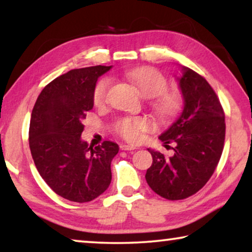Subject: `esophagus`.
<instances>
[{
  "label": "esophagus",
  "mask_w": 252,
  "mask_h": 252,
  "mask_svg": "<svg viewBox=\"0 0 252 252\" xmlns=\"http://www.w3.org/2000/svg\"><path fill=\"white\" fill-rule=\"evenodd\" d=\"M120 149L125 151H132L134 149H136V148L134 146H130V144H122V146H120Z\"/></svg>",
  "instance_id": "esophagus-1"
}]
</instances>
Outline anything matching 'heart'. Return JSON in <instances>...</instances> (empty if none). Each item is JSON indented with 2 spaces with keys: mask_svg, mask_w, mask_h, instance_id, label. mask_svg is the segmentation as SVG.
I'll return each mask as SVG.
<instances>
[{
  "mask_svg": "<svg viewBox=\"0 0 252 252\" xmlns=\"http://www.w3.org/2000/svg\"><path fill=\"white\" fill-rule=\"evenodd\" d=\"M126 77L137 88L143 97H155L154 108L158 115L170 117L177 111L178 97L172 93L165 92L167 88L166 79L164 75L154 68H135L127 72ZM110 86L109 79H102L97 82L94 89V102L101 104L105 101L106 93ZM150 124L147 119L135 117V118H123L115 125L116 132L129 142H137L142 137V133L149 129Z\"/></svg>",
  "mask_w": 252,
  "mask_h": 252,
  "instance_id": "obj_1",
  "label": "heart"
}]
</instances>
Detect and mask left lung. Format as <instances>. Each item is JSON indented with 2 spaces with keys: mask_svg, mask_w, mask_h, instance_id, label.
<instances>
[{
  "mask_svg": "<svg viewBox=\"0 0 252 252\" xmlns=\"http://www.w3.org/2000/svg\"><path fill=\"white\" fill-rule=\"evenodd\" d=\"M177 80L184 109L158 137L166 148L173 143L174 154L167 158L148 149L153 164L146 173L149 187L171 201L194 195L208 182L221 157L226 130L225 113L209 82L186 66Z\"/></svg>",
  "mask_w": 252,
  "mask_h": 252,
  "instance_id": "1",
  "label": "left lung"
}]
</instances>
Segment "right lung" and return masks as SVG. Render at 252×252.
<instances>
[{
    "mask_svg": "<svg viewBox=\"0 0 252 252\" xmlns=\"http://www.w3.org/2000/svg\"><path fill=\"white\" fill-rule=\"evenodd\" d=\"M112 66L75 68L42 89L30 123L34 164L47 185L68 201L91 202L111 182V160L118 144L104 141L93 148L81 139L82 120L94 106L97 79Z\"/></svg>",
    "mask_w": 252,
    "mask_h": 252,
    "instance_id": "add662e5",
    "label": "right lung"
}]
</instances>
